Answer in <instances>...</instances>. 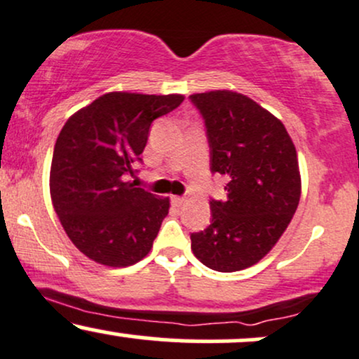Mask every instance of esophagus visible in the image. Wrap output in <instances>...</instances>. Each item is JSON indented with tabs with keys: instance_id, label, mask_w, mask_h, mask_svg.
<instances>
[{
	"instance_id": "34e87169",
	"label": "esophagus",
	"mask_w": 359,
	"mask_h": 359,
	"mask_svg": "<svg viewBox=\"0 0 359 359\" xmlns=\"http://www.w3.org/2000/svg\"><path fill=\"white\" fill-rule=\"evenodd\" d=\"M187 203V199L185 197H180V196H172V204L177 205V208H180V205H184Z\"/></svg>"
}]
</instances>
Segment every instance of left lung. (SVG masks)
Segmentation results:
<instances>
[{
  "label": "left lung",
  "mask_w": 359,
  "mask_h": 359,
  "mask_svg": "<svg viewBox=\"0 0 359 359\" xmlns=\"http://www.w3.org/2000/svg\"><path fill=\"white\" fill-rule=\"evenodd\" d=\"M211 148V172L228 179V199L211 201L212 221L191 234L199 262L216 271L258 263L277 245L300 201L297 151L270 111L234 90L192 94Z\"/></svg>",
  "instance_id": "left-lung-1"
}]
</instances>
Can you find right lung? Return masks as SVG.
<instances>
[{"label": "right lung", "mask_w": 359, "mask_h": 359, "mask_svg": "<svg viewBox=\"0 0 359 359\" xmlns=\"http://www.w3.org/2000/svg\"><path fill=\"white\" fill-rule=\"evenodd\" d=\"M182 94H102L60 130L50 167V197L62 228L93 262L130 266L145 258L170 201L126 182L142 162L154 119Z\"/></svg>", "instance_id": "right-lung-1"}]
</instances>
